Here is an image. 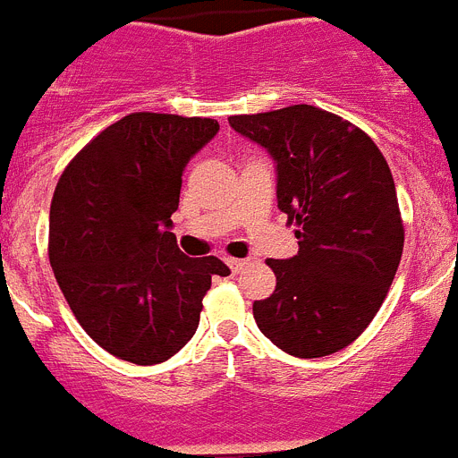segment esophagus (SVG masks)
Instances as JSON below:
<instances>
[{
    "mask_svg": "<svg viewBox=\"0 0 458 458\" xmlns=\"http://www.w3.org/2000/svg\"><path fill=\"white\" fill-rule=\"evenodd\" d=\"M244 265H247V260H244V259H228V267L233 272L244 270Z\"/></svg>",
    "mask_w": 458,
    "mask_h": 458,
    "instance_id": "1",
    "label": "esophagus"
}]
</instances>
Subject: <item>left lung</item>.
Masks as SVG:
<instances>
[{
	"mask_svg": "<svg viewBox=\"0 0 458 458\" xmlns=\"http://www.w3.org/2000/svg\"><path fill=\"white\" fill-rule=\"evenodd\" d=\"M228 123L267 148L279 209L298 225V256L267 259L276 288L253 302V318L291 356L340 352L370 326L401 263L405 230L389 165L363 130L318 106Z\"/></svg>",
	"mask_w": 458,
	"mask_h": 458,
	"instance_id": "8db88e82",
	"label": "left lung"
}]
</instances>
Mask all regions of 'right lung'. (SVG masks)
<instances>
[{"instance_id":"obj_1","label":"right lung","mask_w":458,"mask_h":458,"mask_svg":"<svg viewBox=\"0 0 458 458\" xmlns=\"http://www.w3.org/2000/svg\"><path fill=\"white\" fill-rule=\"evenodd\" d=\"M218 132L214 118L137 111L88 141L51 202L48 259L76 321L105 352L137 366L174 356L195 335L216 256L176 247L188 160Z\"/></svg>"}]
</instances>
